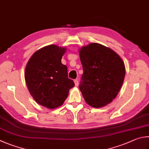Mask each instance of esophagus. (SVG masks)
<instances>
[{
	"label": "esophagus",
	"mask_w": 149,
	"mask_h": 149,
	"mask_svg": "<svg viewBox=\"0 0 149 149\" xmlns=\"http://www.w3.org/2000/svg\"><path fill=\"white\" fill-rule=\"evenodd\" d=\"M74 83H75V86H78V85H79V82H78L77 79L74 80Z\"/></svg>",
	"instance_id": "34e87169"
}]
</instances>
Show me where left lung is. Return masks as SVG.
<instances>
[{"label":"left lung","instance_id":"obj_1","mask_svg":"<svg viewBox=\"0 0 149 149\" xmlns=\"http://www.w3.org/2000/svg\"><path fill=\"white\" fill-rule=\"evenodd\" d=\"M83 74L79 89L91 106L100 108L117 96L125 77V65L120 56L109 47L91 43L79 50Z\"/></svg>","mask_w":149,"mask_h":149}]
</instances>
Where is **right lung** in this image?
<instances>
[{"instance_id": "add662e5", "label": "right lung", "mask_w": 149, "mask_h": 149, "mask_svg": "<svg viewBox=\"0 0 149 149\" xmlns=\"http://www.w3.org/2000/svg\"><path fill=\"white\" fill-rule=\"evenodd\" d=\"M66 48L49 45L36 51L28 61L25 79L29 91L38 104L48 109L61 106L75 84L68 77L61 59Z\"/></svg>"}]
</instances>
